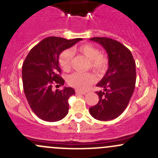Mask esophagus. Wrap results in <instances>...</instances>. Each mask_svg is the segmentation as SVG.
Returning a JSON list of instances; mask_svg holds the SVG:
<instances>
[{
    "label": "esophagus",
    "instance_id": "esophagus-1",
    "mask_svg": "<svg viewBox=\"0 0 158 158\" xmlns=\"http://www.w3.org/2000/svg\"><path fill=\"white\" fill-rule=\"evenodd\" d=\"M76 94H82V95H85V94L86 93V92H84V91H80V90H78V89H76Z\"/></svg>",
    "mask_w": 158,
    "mask_h": 158
}]
</instances>
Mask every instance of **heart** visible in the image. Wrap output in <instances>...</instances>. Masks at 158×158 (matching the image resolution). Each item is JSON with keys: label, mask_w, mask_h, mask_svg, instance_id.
Returning a JSON list of instances; mask_svg holds the SVG:
<instances>
[{"label": "heart", "mask_w": 158, "mask_h": 158, "mask_svg": "<svg viewBox=\"0 0 158 158\" xmlns=\"http://www.w3.org/2000/svg\"><path fill=\"white\" fill-rule=\"evenodd\" d=\"M73 51L78 52L89 60V68L93 72L102 74L105 73L109 66L108 57L101 53L96 47L92 44H83L78 47L73 48ZM73 52L69 49L63 51L59 56V63L64 71H68L71 67ZM95 81L93 75L91 73H81L76 72L68 78V83L71 86L81 90H86L89 85Z\"/></svg>", "instance_id": "1"}]
</instances>
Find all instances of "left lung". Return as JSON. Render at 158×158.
I'll use <instances>...</instances> for the list:
<instances>
[{
  "mask_svg": "<svg viewBox=\"0 0 158 158\" xmlns=\"http://www.w3.org/2000/svg\"><path fill=\"white\" fill-rule=\"evenodd\" d=\"M101 44L109 56V69L97 84L103 91L96 92L98 102L89 108L94 118L109 121L118 117L128 106L136 82L135 61L131 52L120 42L108 37H92Z\"/></svg>",
  "mask_w": 158,
  "mask_h": 158,
  "instance_id": "8db88e82",
  "label": "left lung"
}]
</instances>
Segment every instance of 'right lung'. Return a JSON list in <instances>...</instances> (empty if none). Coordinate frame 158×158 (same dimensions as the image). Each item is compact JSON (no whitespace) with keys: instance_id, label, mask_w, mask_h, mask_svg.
Segmentation results:
<instances>
[{"instance_id":"1","label":"right lung","mask_w":158,"mask_h":158,"mask_svg":"<svg viewBox=\"0 0 158 158\" xmlns=\"http://www.w3.org/2000/svg\"><path fill=\"white\" fill-rule=\"evenodd\" d=\"M80 40L81 38L66 40L49 36L30 49L23 62L22 79L24 94L30 107L42 120L57 122L68 114V100L74 95L75 90L65 87L54 91L52 87L61 86L65 82L60 76L59 56Z\"/></svg>"}]
</instances>
